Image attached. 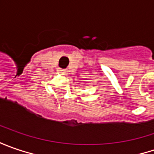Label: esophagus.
I'll return each instance as SVG.
<instances>
[{"label":"esophagus","mask_w":154,"mask_h":154,"mask_svg":"<svg viewBox=\"0 0 154 154\" xmlns=\"http://www.w3.org/2000/svg\"><path fill=\"white\" fill-rule=\"evenodd\" d=\"M59 73L62 74H67V70H66V69H62V68H60V69H59Z\"/></svg>","instance_id":"esophagus-1"}]
</instances>
